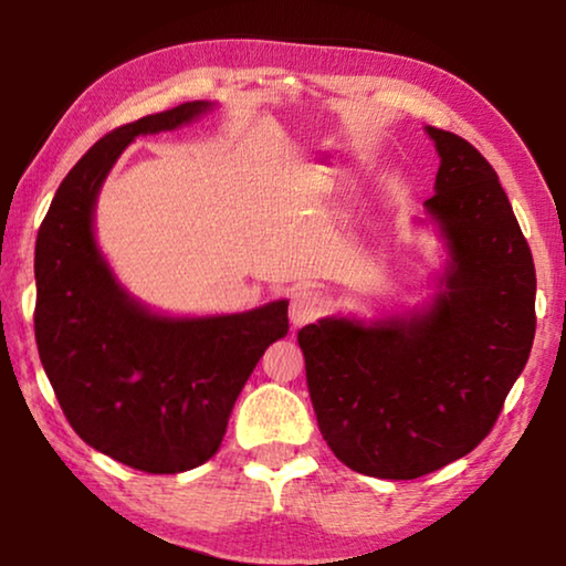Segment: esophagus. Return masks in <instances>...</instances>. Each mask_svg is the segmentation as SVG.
Segmentation results:
<instances>
[{
    "instance_id": "esophagus-1",
    "label": "esophagus",
    "mask_w": 566,
    "mask_h": 566,
    "mask_svg": "<svg viewBox=\"0 0 566 566\" xmlns=\"http://www.w3.org/2000/svg\"><path fill=\"white\" fill-rule=\"evenodd\" d=\"M324 310V302L317 292L312 290H300L292 294V302H290V319L294 327H302V324H310L314 322L322 314Z\"/></svg>"
}]
</instances>
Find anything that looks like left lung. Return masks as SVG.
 I'll list each match as a JSON object with an SVG mask.
<instances>
[{"instance_id": "obj_1", "label": "left lung", "mask_w": 566, "mask_h": 566, "mask_svg": "<svg viewBox=\"0 0 566 566\" xmlns=\"http://www.w3.org/2000/svg\"><path fill=\"white\" fill-rule=\"evenodd\" d=\"M427 134L439 171L424 207L449 249L442 292L411 317H327L296 334L322 437L379 479H417L472 452L536 329L532 252L500 177L467 139Z\"/></svg>"}]
</instances>
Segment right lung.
Here are the masks:
<instances>
[{
    "label": "right lung",
    "instance_id": "add662e5",
    "mask_svg": "<svg viewBox=\"0 0 566 566\" xmlns=\"http://www.w3.org/2000/svg\"><path fill=\"white\" fill-rule=\"evenodd\" d=\"M207 109L185 102L104 134L64 177L36 234L34 337L64 417L97 452L149 474L214 457L239 391L290 329L284 300L222 317L149 312L114 280L94 239L99 187L124 147Z\"/></svg>",
    "mask_w": 566,
    "mask_h": 566
}]
</instances>
